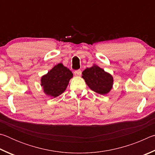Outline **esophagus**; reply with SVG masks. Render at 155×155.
Masks as SVG:
<instances>
[{
    "label": "esophagus",
    "instance_id": "esophagus-1",
    "mask_svg": "<svg viewBox=\"0 0 155 155\" xmlns=\"http://www.w3.org/2000/svg\"><path fill=\"white\" fill-rule=\"evenodd\" d=\"M81 74H82V71H81V70H77L74 71V75L75 76H77V77H79V76L81 75Z\"/></svg>",
    "mask_w": 155,
    "mask_h": 155
}]
</instances>
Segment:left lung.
Instances as JSON below:
<instances>
[{"instance_id": "8db88e82", "label": "left lung", "mask_w": 155, "mask_h": 155, "mask_svg": "<svg viewBox=\"0 0 155 155\" xmlns=\"http://www.w3.org/2000/svg\"><path fill=\"white\" fill-rule=\"evenodd\" d=\"M82 78L92 91L102 95L109 93L113 87V76L95 64L83 71Z\"/></svg>"}]
</instances>
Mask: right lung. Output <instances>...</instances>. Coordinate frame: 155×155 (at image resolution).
<instances>
[{"label": "right lung", "instance_id": "obj_1", "mask_svg": "<svg viewBox=\"0 0 155 155\" xmlns=\"http://www.w3.org/2000/svg\"><path fill=\"white\" fill-rule=\"evenodd\" d=\"M73 73L62 63H58L41 78L43 93L50 97L61 95L66 90Z\"/></svg>", "mask_w": 155, "mask_h": 155}]
</instances>
